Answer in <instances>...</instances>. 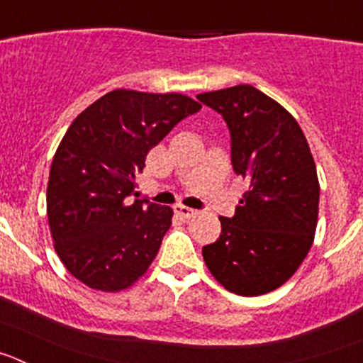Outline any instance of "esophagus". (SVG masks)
<instances>
[{
  "label": "esophagus",
  "mask_w": 363,
  "mask_h": 363,
  "mask_svg": "<svg viewBox=\"0 0 363 363\" xmlns=\"http://www.w3.org/2000/svg\"><path fill=\"white\" fill-rule=\"evenodd\" d=\"M174 213L178 214L179 218H192L196 216L198 211L191 209V207H185V205H174Z\"/></svg>",
  "instance_id": "34e87169"
}]
</instances>
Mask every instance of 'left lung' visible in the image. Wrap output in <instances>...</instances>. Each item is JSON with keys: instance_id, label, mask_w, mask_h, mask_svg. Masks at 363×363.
<instances>
[{"instance_id": "1", "label": "left lung", "mask_w": 363, "mask_h": 363, "mask_svg": "<svg viewBox=\"0 0 363 363\" xmlns=\"http://www.w3.org/2000/svg\"><path fill=\"white\" fill-rule=\"evenodd\" d=\"M223 116L234 172L247 192L221 234L201 249L211 274L240 296L271 293L293 277L313 245L320 184L309 143L289 112L252 85L198 94Z\"/></svg>"}]
</instances>
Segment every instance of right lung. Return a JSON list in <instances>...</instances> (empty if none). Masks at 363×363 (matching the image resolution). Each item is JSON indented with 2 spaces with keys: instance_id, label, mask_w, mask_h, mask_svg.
<instances>
[{
  "instance_id": "1",
  "label": "right lung",
  "mask_w": 363,
  "mask_h": 363,
  "mask_svg": "<svg viewBox=\"0 0 363 363\" xmlns=\"http://www.w3.org/2000/svg\"><path fill=\"white\" fill-rule=\"evenodd\" d=\"M201 105L184 94L107 92L70 123L54 154L47 216L67 271L118 293L143 277L172 223V209L127 198L145 158Z\"/></svg>"
}]
</instances>
